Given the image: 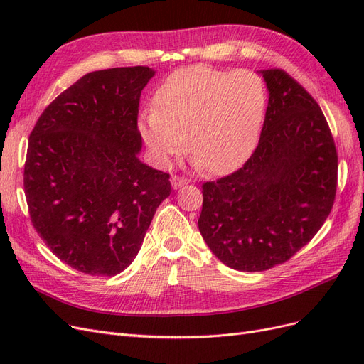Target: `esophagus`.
<instances>
[{
    "label": "esophagus",
    "instance_id": "obj_1",
    "mask_svg": "<svg viewBox=\"0 0 364 364\" xmlns=\"http://www.w3.org/2000/svg\"><path fill=\"white\" fill-rule=\"evenodd\" d=\"M170 182H171L173 190H179L181 186H183V185L188 183V179H185V178H179V176H176V174H174V176H171Z\"/></svg>",
    "mask_w": 364,
    "mask_h": 364
}]
</instances>
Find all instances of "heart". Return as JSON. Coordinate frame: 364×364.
Listing matches in <instances>:
<instances>
[{
	"instance_id": "obj_1",
	"label": "heart",
	"mask_w": 364,
	"mask_h": 364,
	"mask_svg": "<svg viewBox=\"0 0 364 364\" xmlns=\"http://www.w3.org/2000/svg\"><path fill=\"white\" fill-rule=\"evenodd\" d=\"M153 106L139 114L138 129L159 165L179 155L188 141L197 167L206 165L211 173L225 174L255 150L267 92L253 71L194 65L170 74Z\"/></svg>"
}]
</instances>
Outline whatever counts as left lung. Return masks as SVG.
Wrapping results in <instances>:
<instances>
[{
  "instance_id": "obj_1",
  "label": "left lung",
  "mask_w": 364,
  "mask_h": 364,
  "mask_svg": "<svg viewBox=\"0 0 364 364\" xmlns=\"http://www.w3.org/2000/svg\"><path fill=\"white\" fill-rule=\"evenodd\" d=\"M269 105L258 147L235 173L203 183L199 230L228 267L262 272L322 228L337 186V151L314 98L282 70L259 71Z\"/></svg>"
}]
</instances>
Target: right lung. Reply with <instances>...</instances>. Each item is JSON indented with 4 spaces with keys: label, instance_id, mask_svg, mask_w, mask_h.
Returning a JSON list of instances; mask_svg holds the SVG:
<instances>
[{
    "label": "right lung",
    "instance_id": "add662e5",
    "mask_svg": "<svg viewBox=\"0 0 364 364\" xmlns=\"http://www.w3.org/2000/svg\"><path fill=\"white\" fill-rule=\"evenodd\" d=\"M155 71L85 74L53 100L28 138L24 190L31 223L50 250L92 277H115L135 259L170 174L138 155L141 91Z\"/></svg>",
    "mask_w": 364,
    "mask_h": 364
}]
</instances>
